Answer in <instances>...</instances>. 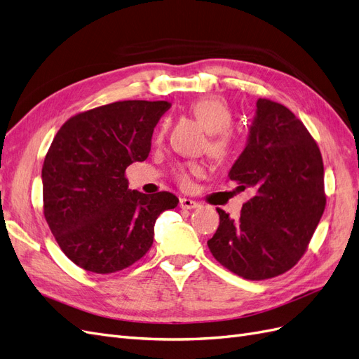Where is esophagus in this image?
I'll use <instances>...</instances> for the list:
<instances>
[{"mask_svg": "<svg viewBox=\"0 0 359 359\" xmlns=\"http://www.w3.org/2000/svg\"><path fill=\"white\" fill-rule=\"evenodd\" d=\"M180 206L182 210H193V208H198L199 203L193 199H187V198H181L180 199Z\"/></svg>", "mask_w": 359, "mask_h": 359, "instance_id": "34e87169", "label": "esophagus"}]
</instances>
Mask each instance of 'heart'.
Here are the masks:
<instances>
[{
    "label": "heart",
    "mask_w": 359,
    "mask_h": 359,
    "mask_svg": "<svg viewBox=\"0 0 359 359\" xmlns=\"http://www.w3.org/2000/svg\"><path fill=\"white\" fill-rule=\"evenodd\" d=\"M193 115L199 119V123L205 127L208 133V153L215 160H224L231 154L232 140L227 130L232 124V112L227 103L217 95H206L191 104ZM166 123H163L158 130V136L166 132ZM202 168L196 163H189L175 169V178L180 184H187L190 175H199Z\"/></svg>",
    "instance_id": "obj_1"
}]
</instances>
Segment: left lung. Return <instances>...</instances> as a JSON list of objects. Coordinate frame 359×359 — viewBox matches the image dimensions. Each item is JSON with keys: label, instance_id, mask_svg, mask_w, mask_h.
Returning a JSON list of instances; mask_svg holds the SVG:
<instances>
[{"label": "left lung", "instance_id": "1", "mask_svg": "<svg viewBox=\"0 0 359 359\" xmlns=\"http://www.w3.org/2000/svg\"><path fill=\"white\" fill-rule=\"evenodd\" d=\"M236 190H253L233 220L223 210L210 252L236 276L265 280L286 273L306 252L325 210L318 144L286 106L259 99L241 156L229 170Z\"/></svg>", "mask_w": 359, "mask_h": 359}]
</instances>
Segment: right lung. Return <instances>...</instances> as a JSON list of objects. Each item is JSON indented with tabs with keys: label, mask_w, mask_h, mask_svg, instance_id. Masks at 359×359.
<instances>
[{
	"label": "right lung",
	"mask_w": 359,
	"mask_h": 359,
	"mask_svg": "<svg viewBox=\"0 0 359 359\" xmlns=\"http://www.w3.org/2000/svg\"><path fill=\"white\" fill-rule=\"evenodd\" d=\"M169 102L127 100L72 116L41 169L49 229L73 264L97 274L133 265L153 245L157 217L175 208L168 191L128 189L126 169L147 160Z\"/></svg>",
	"instance_id": "obj_1"
}]
</instances>
